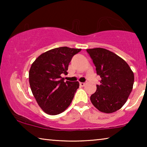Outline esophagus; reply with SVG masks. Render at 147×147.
<instances>
[{"label": "esophagus", "mask_w": 147, "mask_h": 147, "mask_svg": "<svg viewBox=\"0 0 147 147\" xmlns=\"http://www.w3.org/2000/svg\"><path fill=\"white\" fill-rule=\"evenodd\" d=\"M80 85L81 86H84L86 85V83L84 82H80Z\"/></svg>", "instance_id": "34e87169"}]
</instances>
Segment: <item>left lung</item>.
Returning <instances> with one entry per match:
<instances>
[{
    "label": "left lung",
    "instance_id": "left-lung-1",
    "mask_svg": "<svg viewBox=\"0 0 147 147\" xmlns=\"http://www.w3.org/2000/svg\"><path fill=\"white\" fill-rule=\"evenodd\" d=\"M100 76V85L90 100L99 111L113 113L121 109L133 88L134 75L128 63L112 52L102 48L87 49Z\"/></svg>",
    "mask_w": 147,
    "mask_h": 147
}]
</instances>
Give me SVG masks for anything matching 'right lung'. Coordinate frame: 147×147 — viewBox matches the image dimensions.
I'll return each instance as SVG.
<instances>
[{
  "label": "right lung",
  "mask_w": 147,
  "mask_h": 147,
  "mask_svg": "<svg viewBox=\"0 0 147 147\" xmlns=\"http://www.w3.org/2000/svg\"><path fill=\"white\" fill-rule=\"evenodd\" d=\"M81 51L67 47H58L41 54L29 71V82L33 95L47 114L58 115L70 105L78 82H64L61 74H67L72 58Z\"/></svg>",
  "instance_id": "right-lung-1"
}]
</instances>
